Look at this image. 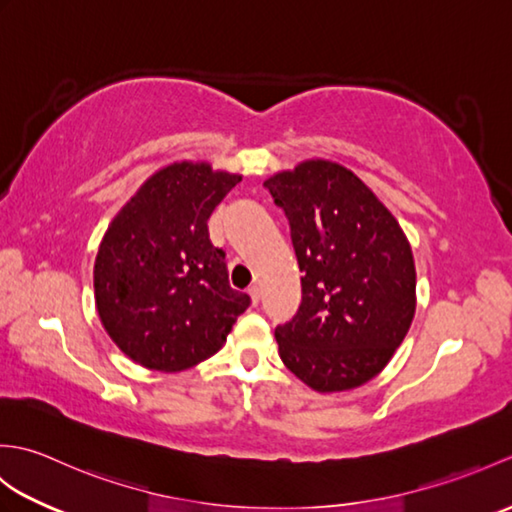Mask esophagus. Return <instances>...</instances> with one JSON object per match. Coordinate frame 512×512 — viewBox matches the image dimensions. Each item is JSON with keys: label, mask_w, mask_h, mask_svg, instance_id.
Instances as JSON below:
<instances>
[{"label": "esophagus", "mask_w": 512, "mask_h": 512, "mask_svg": "<svg viewBox=\"0 0 512 512\" xmlns=\"http://www.w3.org/2000/svg\"><path fill=\"white\" fill-rule=\"evenodd\" d=\"M248 295H250V301H253V306H259V301H262V288H259V286H250Z\"/></svg>", "instance_id": "esophagus-1"}]
</instances>
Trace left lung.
<instances>
[{"mask_svg":"<svg viewBox=\"0 0 512 512\" xmlns=\"http://www.w3.org/2000/svg\"><path fill=\"white\" fill-rule=\"evenodd\" d=\"M264 184L288 215L303 270L299 312L275 330L281 361L321 394L361 387L387 367L416 314L409 239L334 160H303Z\"/></svg>","mask_w":512,"mask_h":512,"instance_id":"obj_1","label":"left lung"}]
</instances>
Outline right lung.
Masks as SVG:
<instances>
[{
    "label": "right lung",
    "instance_id": "right-lung-1",
    "mask_svg": "<svg viewBox=\"0 0 512 512\" xmlns=\"http://www.w3.org/2000/svg\"><path fill=\"white\" fill-rule=\"evenodd\" d=\"M242 173L176 160L140 184L107 226L94 259L105 332L134 363L182 372L220 352L250 297L228 286L206 220Z\"/></svg>",
    "mask_w": 512,
    "mask_h": 512
}]
</instances>
